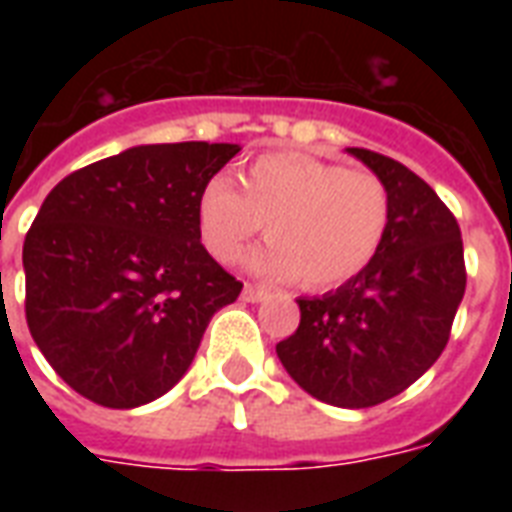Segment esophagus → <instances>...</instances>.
<instances>
[{"instance_id": "obj_1", "label": "esophagus", "mask_w": 512, "mask_h": 512, "mask_svg": "<svg viewBox=\"0 0 512 512\" xmlns=\"http://www.w3.org/2000/svg\"><path fill=\"white\" fill-rule=\"evenodd\" d=\"M241 297L247 300V303H260L268 297V287H257V284H244V292Z\"/></svg>"}]
</instances>
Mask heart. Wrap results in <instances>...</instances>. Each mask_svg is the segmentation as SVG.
Returning <instances> with one entry per match:
<instances>
[{"label":"heart","instance_id":"heart-1","mask_svg":"<svg viewBox=\"0 0 512 512\" xmlns=\"http://www.w3.org/2000/svg\"><path fill=\"white\" fill-rule=\"evenodd\" d=\"M271 244L252 268L311 289L353 279L380 252L390 225L388 188L374 172L303 154H265L239 175L212 177L199 199L201 239L233 263L263 231Z\"/></svg>","mask_w":512,"mask_h":512}]
</instances>
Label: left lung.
<instances>
[{"mask_svg":"<svg viewBox=\"0 0 512 512\" xmlns=\"http://www.w3.org/2000/svg\"><path fill=\"white\" fill-rule=\"evenodd\" d=\"M348 154L388 188V233L358 276L335 292L297 300L300 327L276 353L305 393L364 409L404 393L436 364L468 273L457 217L422 177L366 148Z\"/></svg>","mask_w":512,"mask_h":512,"instance_id":"left-lung-1","label":"left lung"}]
</instances>
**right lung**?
<instances>
[{"mask_svg":"<svg viewBox=\"0 0 512 512\" xmlns=\"http://www.w3.org/2000/svg\"><path fill=\"white\" fill-rule=\"evenodd\" d=\"M236 143L135 146L63 177L23 241L26 321L79 393L135 409L175 388L241 281L201 244L204 185Z\"/></svg>","mask_w":512,"mask_h":512,"instance_id":"obj_1","label":"right lung"}]
</instances>
